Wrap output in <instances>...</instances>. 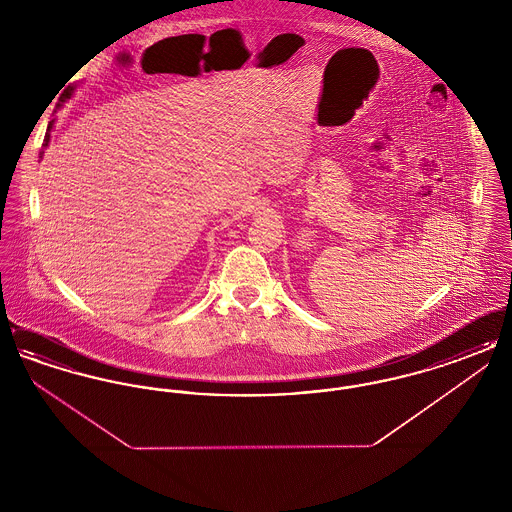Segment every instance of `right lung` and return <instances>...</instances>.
Listing matches in <instances>:
<instances>
[{
	"label": "right lung",
	"mask_w": 512,
	"mask_h": 512,
	"mask_svg": "<svg viewBox=\"0 0 512 512\" xmlns=\"http://www.w3.org/2000/svg\"><path fill=\"white\" fill-rule=\"evenodd\" d=\"M71 92H73V88H67V90H65V94H63V99H61V101H65V99L71 98ZM49 130H51V124H49V126H48V132H46V138H44V146H48ZM42 153H44V151H42Z\"/></svg>",
	"instance_id": "1"
}]
</instances>
